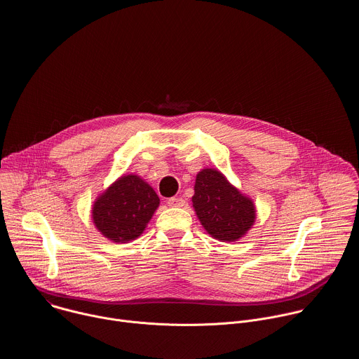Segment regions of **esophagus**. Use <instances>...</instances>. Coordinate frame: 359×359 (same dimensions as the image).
I'll return each instance as SVG.
<instances>
[{
	"label": "esophagus",
	"instance_id": "34e87169",
	"mask_svg": "<svg viewBox=\"0 0 359 359\" xmlns=\"http://www.w3.org/2000/svg\"><path fill=\"white\" fill-rule=\"evenodd\" d=\"M168 204H169L170 207H182V205L184 204V200H183L182 197H170V198L168 200Z\"/></svg>",
	"mask_w": 359,
	"mask_h": 359
}]
</instances>
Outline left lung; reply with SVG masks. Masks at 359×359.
<instances>
[{
  "instance_id": "8db88e82",
  "label": "left lung",
  "mask_w": 359,
  "mask_h": 359,
  "mask_svg": "<svg viewBox=\"0 0 359 359\" xmlns=\"http://www.w3.org/2000/svg\"><path fill=\"white\" fill-rule=\"evenodd\" d=\"M193 207L205 231L219 241H236L252 226L255 207L215 169L196 177Z\"/></svg>"
}]
</instances>
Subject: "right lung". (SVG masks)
Segmentation results:
<instances>
[{"mask_svg":"<svg viewBox=\"0 0 359 359\" xmlns=\"http://www.w3.org/2000/svg\"><path fill=\"white\" fill-rule=\"evenodd\" d=\"M158 205L155 190L141 177L128 175L118 179L97 198L93 221L108 240L133 241L144 232Z\"/></svg>","mask_w":359,"mask_h":359,"instance_id":"obj_1","label":"right lung"}]
</instances>
